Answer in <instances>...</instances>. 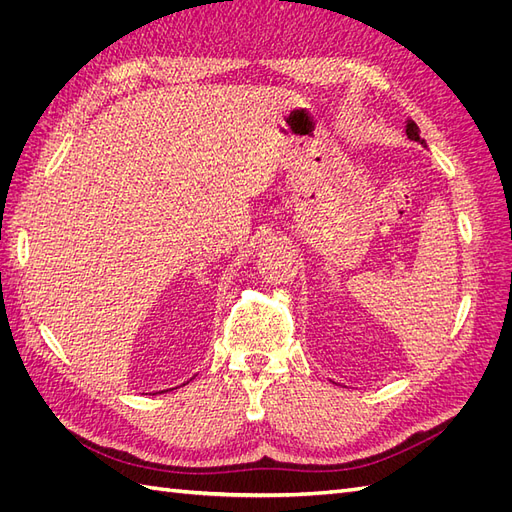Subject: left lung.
<instances>
[{"label": "left lung", "mask_w": 512, "mask_h": 512, "mask_svg": "<svg viewBox=\"0 0 512 512\" xmlns=\"http://www.w3.org/2000/svg\"><path fill=\"white\" fill-rule=\"evenodd\" d=\"M406 134H408L410 141H416V143H421L423 147H427L425 138H421V130H418V126H416V123H414L412 119L406 121Z\"/></svg>", "instance_id": "left-lung-1"}]
</instances>
